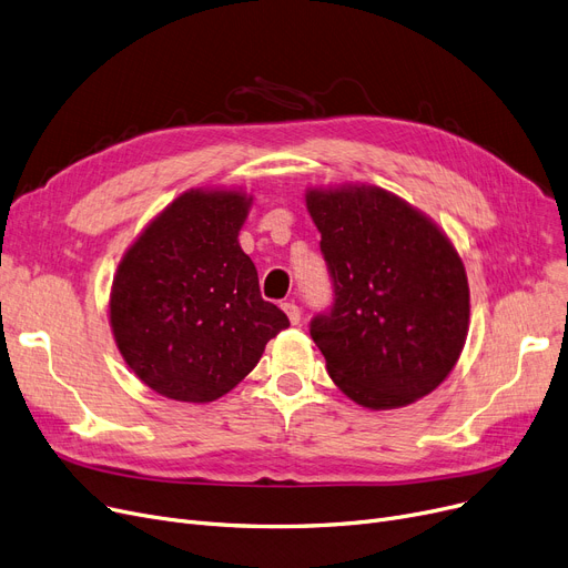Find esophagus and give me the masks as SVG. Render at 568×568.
Masks as SVG:
<instances>
[{
	"label": "esophagus",
	"instance_id": "esophagus-1",
	"mask_svg": "<svg viewBox=\"0 0 568 568\" xmlns=\"http://www.w3.org/2000/svg\"><path fill=\"white\" fill-rule=\"evenodd\" d=\"M283 311H285V315L290 317V323L292 325H300V320H302V308L294 304V302H285L283 304Z\"/></svg>",
	"mask_w": 568,
	"mask_h": 568
}]
</instances>
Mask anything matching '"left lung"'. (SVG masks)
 Wrapping results in <instances>:
<instances>
[{
    "mask_svg": "<svg viewBox=\"0 0 568 568\" xmlns=\"http://www.w3.org/2000/svg\"><path fill=\"white\" fill-rule=\"evenodd\" d=\"M334 306L311 336L336 387L372 410L427 397L468 334L464 262L429 215L378 185L308 187Z\"/></svg>",
    "mask_w": 568,
    "mask_h": 568,
    "instance_id": "1",
    "label": "left lung"
}]
</instances>
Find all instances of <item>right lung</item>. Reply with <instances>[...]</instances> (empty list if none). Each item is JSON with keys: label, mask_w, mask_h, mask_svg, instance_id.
Returning a JSON list of instances; mask_svg holds the SVG:
<instances>
[{"label": "right lung", "mask_w": 568, "mask_h": 568, "mask_svg": "<svg viewBox=\"0 0 568 568\" xmlns=\"http://www.w3.org/2000/svg\"><path fill=\"white\" fill-rule=\"evenodd\" d=\"M253 196L196 187L158 213L122 255L109 323L134 376L166 399L209 404L234 389L290 327L262 300L239 232Z\"/></svg>", "instance_id": "1"}]
</instances>
